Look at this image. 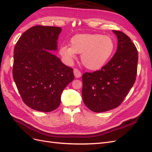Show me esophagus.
<instances>
[{
    "label": "esophagus",
    "instance_id": "esophagus-1",
    "mask_svg": "<svg viewBox=\"0 0 152 152\" xmlns=\"http://www.w3.org/2000/svg\"><path fill=\"white\" fill-rule=\"evenodd\" d=\"M73 73H74V75H75V77L76 78H79L82 76V73L81 72L78 70V69L77 68H75L74 70H73Z\"/></svg>",
    "mask_w": 152,
    "mask_h": 152
}]
</instances>
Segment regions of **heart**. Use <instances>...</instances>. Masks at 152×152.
Masks as SVG:
<instances>
[{"label": "heart", "mask_w": 152, "mask_h": 152, "mask_svg": "<svg viewBox=\"0 0 152 152\" xmlns=\"http://www.w3.org/2000/svg\"><path fill=\"white\" fill-rule=\"evenodd\" d=\"M70 45L60 48L61 56L66 62L72 63L75 54H81L82 64L91 70L102 68L111 57L115 48L110 37L97 34L76 35L70 39Z\"/></svg>", "instance_id": "1"}]
</instances>
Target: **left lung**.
Here are the masks:
<instances>
[{"instance_id": "1", "label": "left lung", "mask_w": 152, "mask_h": 152, "mask_svg": "<svg viewBox=\"0 0 152 152\" xmlns=\"http://www.w3.org/2000/svg\"><path fill=\"white\" fill-rule=\"evenodd\" d=\"M113 32L118 39L115 54L100 70L86 72L82 77V99L94 112L118 107L136 80L138 53L135 45L121 31Z\"/></svg>"}]
</instances>
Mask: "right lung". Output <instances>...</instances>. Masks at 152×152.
Segmentation results:
<instances>
[{
  "label": "right lung",
  "instance_id": "1",
  "mask_svg": "<svg viewBox=\"0 0 152 152\" xmlns=\"http://www.w3.org/2000/svg\"><path fill=\"white\" fill-rule=\"evenodd\" d=\"M61 28L36 25L25 31L14 49L12 76L23 102L37 111L56 109L73 69L49 50H57Z\"/></svg>",
  "mask_w": 152,
  "mask_h": 152
}]
</instances>
